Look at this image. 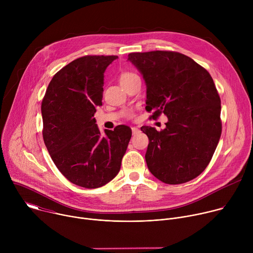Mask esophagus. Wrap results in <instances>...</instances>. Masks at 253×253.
I'll return each instance as SVG.
<instances>
[{
  "label": "esophagus",
  "mask_w": 253,
  "mask_h": 253,
  "mask_svg": "<svg viewBox=\"0 0 253 253\" xmlns=\"http://www.w3.org/2000/svg\"><path fill=\"white\" fill-rule=\"evenodd\" d=\"M139 131H140V130H139L137 127H132V133H133V135L139 133Z\"/></svg>",
  "instance_id": "1"
}]
</instances>
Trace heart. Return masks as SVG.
<instances>
[{
  "label": "heart",
  "instance_id": "1",
  "mask_svg": "<svg viewBox=\"0 0 253 253\" xmlns=\"http://www.w3.org/2000/svg\"><path fill=\"white\" fill-rule=\"evenodd\" d=\"M134 75L135 74L130 73V72H125V73H122L121 76H120V82L123 81V80H126V79H128V78H130L131 76H134Z\"/></svg>",
  "mask_w": 253,
  "mask_h": 253
}]
</instances>
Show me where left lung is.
<instances>
[{"label":"left lung","mask_w":253,"mask_h":253,"mask_svg":"<svg viewBox=\"0 0 253 253\" xmlns=\"http://www.w3.org/2000/svg\"><path fill=\"white\" fill-rule=\"evenodd\" d=\"M146 83L151 118L167 116L166 128L141 130L149 138L145 154L150 172L166 184H181L200 175L220 139V97L203 67L178 52L130 53Z\"/></svg>","instance_id":"left-lung-1"}]
</instances>
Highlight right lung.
I'll list each match as a JSON object with an SVG mask.
<instances>
[{"mask_svg": "<svg viewBox=\"0 0 253 253\" xmlns=\"http://www.w3.org/2000/svg\"><path fill=\"white\" fill-rule=\"evenodd\" d=\"M117 56H84L54 75L42 101L43 138L70 182L101 187L118 174L132 131L119 125L102 136L96 107L102 105L104 72Z\"/></svg>", "mask_w": 253, "mask_h": 253, "instance_id": "obj_1", "label": "right lung"}]
</instances>
